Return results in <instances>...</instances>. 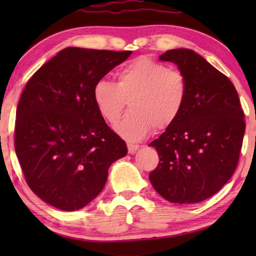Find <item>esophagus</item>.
I'll return each mask as SVG.
<instances>
[{
  "instance_id": "obj_1",
  "label": "esophagus",
  "mask_w": 256,
  "mask_h": 256,
  "mask_svg": "<svg viewBox=\"0 0 256 256\" xmlns=\"http://www.w3.org/2000/svg\"><path fill=\"white\" fill-rule=\"evenodd\" d=\"M128 152L129 154H135L136 152H138V150L140 149V146H136V144H130V143H128Z\"/></svg>"
}]
</instances>
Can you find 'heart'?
I'll use <instances>...</instances> for the list:
<instances>
[{
    "label": "heart",
    "mask_w": 256,
    "mask_h": 256,
    "mask_svg": "<svg viewBox=\"0 0 256 256\" xmlns=\"http://www.w3.org/2000/svg\"><path fill=\"white\" fill-rule=\"evenodd\" d=\"M118 82L100 79L93 87V101L99 114L116 124L124 107L129 110L115 126L128 141H140L152 132L170 128L180 116L188 96L183 73L149 57L129 62L116 73Z\"/></svg>",
    "instance_id": "heart-1"
}]
</instances>
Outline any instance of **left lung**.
I'll use <instances>...</instances> for the list:
<instances>
[{
    "mask_svg": "<svg viewBox=\"0 0 256 256\" xmlns=\"http://www.w3.org/2000/svg\"><path fill=\"white\" fill-rule=\"evenodd\" d=\"M160 60L177 65L188 96L178 120L149 144L160 156L149 180L168 202L194 204L232 177L242 146L244 110L230 80L200 54L174 48Z\"/></svg>",
    "mask_w": 256,
    "mask_h": 256,
    "instance_id": "1",
    "label": "left lung"
}]
</instances>
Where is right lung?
Returning <instances> with one entry per match:
<instances>
[{
    "label": "right lung",
    "instance_id": "right-lung-1",
    "mask_svg": "<svg viewBox=\"0 0 256 256\" xmlns=\"http://www.w3.org/2000/svg\"><path fill=\"white\" fill-rule=\"evenodd\" d=\"M132 51L66 48L28 82L16 110L15 150L26 180L62 211L88 205L127 146L98 112L93 87Z\"/></svg>",
    "mask_w": 256,
    "mask_h": 256
}]
</instances>
